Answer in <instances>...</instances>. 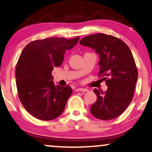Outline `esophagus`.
<instances>
[{
  "label": "esophagus",
  "instance_id": "34e87169",
  "mask_svg": "<svg viewBox=\"0 0 152 152\" xmlns=\"http://www.w3.org/2000/svg\"><path fill=\"white\" fill-rule=\"evenodd\" d=\"M76 91H84V92H86V91H88L89 90L87 89H85V88H77L76 89Z\"/></svg>",
  "mask_w": 152,
  "mask_h": 152
}]
</instances>
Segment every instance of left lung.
<instances>
[{
	"mask_svg": "<svg viewBox=\"0 0 152 152\" xmlns=\"http://www.w3.org/2000/svg\"><path fill=\"white\" fill-rule=\"evenodd\" d=\"M80 44L92 48L99 55L98 75L103 76L108 87L105 92L94 89L97 100L91 106V114L103 121L116 118L132 102L138 80L131 50L122 40L104 34L87 36Z\"/></svg>",
	"mask_w": 152,
	"mask_h": 152,
	"instance_id": "1",
	"label": "left lung"
}]
</instances>
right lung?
<instances>
[{"label": "right lung", "mask_w": 152, "mask_h": 152, "mask_svg": "<svg viewBox=\"0 0 152 152\" xmlns=\"http://www.w3.org/2000/svg\"><path fill=\"white\" fill-rule=\"evenodd\" d=\"M72 39L52 37L29 42L21 52L16 67L19 99L35 118L52 121L62 114L72 94L71 87L55 85L52 72L62 65L66 50L78 43Z\"/></svg>", "instance_id": "obj_1"}]
</instances>
